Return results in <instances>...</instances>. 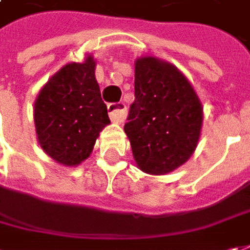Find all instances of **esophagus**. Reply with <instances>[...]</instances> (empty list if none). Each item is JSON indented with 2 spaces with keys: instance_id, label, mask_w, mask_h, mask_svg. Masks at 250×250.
<instances>
[{
  "instance_id": "1",
  "label": "esophagus",
  "mask_w": 250,
  "mask_h": 250,
  "mask_svg": "<svg viewBox=\"0 0 250 250\" xmlns=\"http://www.w3.org/2000/svg\"><path fill=\"white\" fill-rule=\"evenodd\" d=\"M107 110L110 120L114 123H123L127 116V107L123 102H117V104H107Z\"/></svg>"
}]
</instances>
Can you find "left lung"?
Here are the masks:
<instances>
[{"mask_svg": "<svg viewBox=\"0 0 250 250\" xmlns=\"http://www.w3.org/2000/svg\"><path fill=\"white\" fill-rule=\"evenodd\" d=\"M134 102L125 131L141 170L165 175L183 165L196 149L203 107L176 67L155 57L136 61Z\"/></svg>", "mask_w": 250, "mask_h": 250, "instance_id": "8db88e82", "label": "left lung"}]
</instances>
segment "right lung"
<instances>
[{"instance_id": "1", "label": "right lung", "mask_w": 250, "mask_h": 250, "mask_svg": "<svg viewBox=\"0 0 250 250\" xmlns=\"http://www.w3.org/2000/svg\"><path fill=\"white\" fill-rule=\"evenodd\" d=\"M33 116L39 144L54 161L75 167L91 155L99 133L110 123L92 56L51 77L39 93Z\"/></svg>"}]
</instances>
